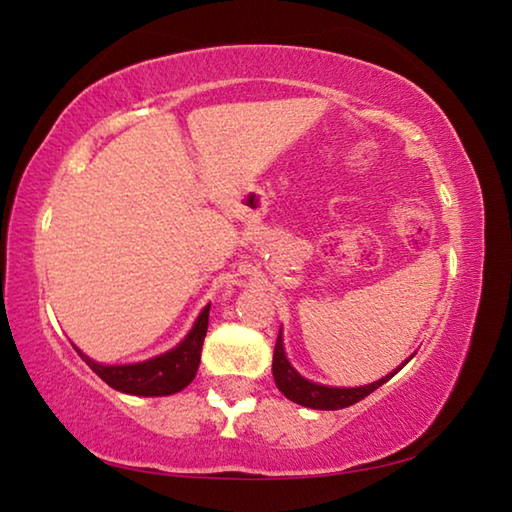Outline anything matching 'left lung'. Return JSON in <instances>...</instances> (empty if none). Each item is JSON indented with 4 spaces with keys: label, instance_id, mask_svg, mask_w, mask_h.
<instances>
[{
    "label": "left lung",
    "instance_id": "8db88e82",
    "mask_svg": "<svg viewBox=\"0 0 512 512\" xmlns=\"http://www.w3.org/2000/svg\"><path fill=\"white\" fill-rule=\"evenodd\" d=\"M411 357L404 363H409ZM402 363V366H404ZM402 366L393 370L391 375L381 377L379 381H372L368 386H357V388H332V386H323V384H314L305 377H300L296 370L284 354V345H282V327L280 334H277L275 341V350H273V379L280 393L287 397V400L309 406V409H320V411H336V409H345V406L357 404L363 397H368L370 393H375L381 384H386L395 372H400Z\"/></svg>",
    "mask_w": 512,
    "mask_h": 512
}]
</instances>
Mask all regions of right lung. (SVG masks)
<instances>
[{
    "label": "right lung",
    "instance_id": "1",
    "mask_svg": "<svg viewBox=\"0 0 512 512\" xmlns=\"http://www.w3.org/2000/svg\"><path fill=\"white\" fill-rule=\"evenodd\" d=\"M207 320H210V305L196 318L192 332L185 336L183 343H178L176 348L160 354V357H153L142 363L101 366V363H94L90 357H85L79 348H76V352L115 391L144 397L171 395L183 391L196 377L198 363H201L203 341L207 334Z\"/></svg>",
    "mask_w": 512,
    "mask_h": 512
}]
</instances>
